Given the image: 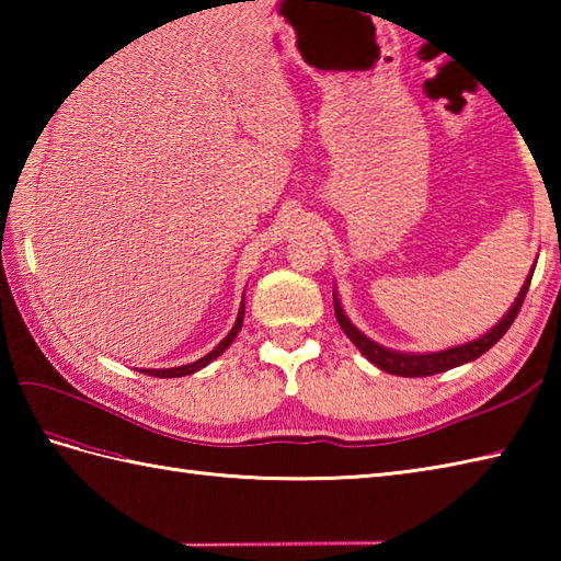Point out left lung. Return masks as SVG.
<instances>
[{"label":"left lung","instance_id":"8db88e82","mask_svg":"<svg viewBox=\"0 0 561 561\" xmlns=\"http://www.w3.org/2000/svg\"><path fill=\"white\" fill-rule=\"evenodd\" d=\"M533 272H535V265H533L530 274L526 277V282H523V287H520V291L516 296V301L511 304L506 316L499 320V323L492 330H486L484 335H480L478 340L465 342V344H456V347H448V350H440V352L410 354V352L388 350V347H383V344H378L371 337H366L359 328L352 325V320L347 318V313H344V308H342L335 291H332V296H335V299H332V301H335V316H337L340 328L344 330V335H347L354 342V347L359 350L374 366H378L380 371L392 374V376H404V378L434 376V374H440V371H448V368H456V366H462V364H468V362H474V359H478V356H482L486 350H492L494 344L504 337V332L511 328V323H514L518 311H520L523 299H526L528 287H530V279H533Z\"/></svg>","mask_w":561,"mask_h":561}]
</instances>
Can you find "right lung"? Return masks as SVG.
Masks as SVG:
<instances>
[{
	"mask_svg": "<svg viewBox=\"0 0 561 561\" xmlns=\"http://www.w3.org/2000/svg\"><path fill=\"white\" fill-rule=\"evenodd\" d=\"M243 299H245V296H243ZM243 316H245V301H241V308H238V318H236L233 328L229 330V335H226L209 354L202 356V359H197L193 364H185V366H175V368H141V374L157 376V378H181V376H190V374L199 371V368H205L207 364H211L214 359H217V356H221L226 350H229V344L236 340V335L243 328Z\"/></svg>",
	"mask_w": 561,
	"mask_h": 561,
	"instance_id": "add662e5",
	"label": "right lung"
}]
</instances>
